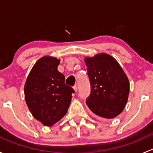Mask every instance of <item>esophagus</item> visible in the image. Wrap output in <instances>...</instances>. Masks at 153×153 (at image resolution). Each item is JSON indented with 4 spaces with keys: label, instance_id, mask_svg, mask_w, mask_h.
<instances>
[{
    "label": "esophagus",
    "instance_id": "34e87169",
    "mask_svg": "<svg viewBox=\"0 0 153 153\" xmlns=\"http://www.w3.org/2000/svg\"><path fill=\"white\" fill-rule=\"evenodd\" d=\"M73 89H74V90H75V92H77V91H78V86H77L76 85L74 86H73Z\"/></svg>",
    "mask_w": 153,
    "mask_h": 153
}]
</instances>
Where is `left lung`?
<instances>
[{
	"instance_id": "1",
	"label": "left lung",
	"mask_w": 153,
	"mask_h": 153,
	"mask_svg": "<svg viewBox=\"0 0 153 153\" xmlns=\"http://www.w3.org/2000/svg\"><path fill=\"white\" fill-rule=\"evenodd\" d=\"M90 81L91 93L86 105L98 116L111 119L124 110L129 93V83L118 61L100 53L84 58Z\"/></svg>"
}]
</instances>
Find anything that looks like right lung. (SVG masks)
<instances>
[{
    "instance_id": "add662e5",
    "label": "right lung",
    "mask_w": 153,
    "mask_h": 153,
    "mask_svg": "<svg viewBox=\"0 0 153 153\" xmlns=\"http://www.w3.org/2000/svg\"><path fill=\"white\" fill-rule=\"evenodd\" d=\"M60 59L40 58L31 69L24 85L26 103L34 118L51 126L67 113L75 92L66 85L65 77L58 72Z\"/></svg>"
}]
</instances>
